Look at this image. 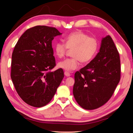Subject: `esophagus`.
Listing matches in <instances>:
<instances>
[{
  "mask_svg": "<svg viewBox=\"0 0 133 133\" xmlns=\"http://www.w3.org/2000/svg\"><path fill=\"white\" fill-rule=\"evenodd\" d=\"M64 75H65L66 76H67V77H69V76H70V74L69 73V72H67V71H65L64 72Z\"/></svg>",
  "mask_w": 133,
  "mask_h": 133,
  "instance_id": "esophagus-1",
  "label": "esophagus"
}]
</instances>
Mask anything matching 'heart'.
Segmentation results:
<instances>
[{
	"instance_id": "heart-1",
	"label": "heart",
	"mask_w": 133,
	"mask_h": 133,
	"mask_svg": "<svg viewBox=\"0 0 133 133\" xmlns=\"http://www.w3.org/2000/svg\"><path fill=\"white\" fill-rule=\"evenodd\" d=\"M65 44L58 42L54 46V51L57 56L61 58L64 56L68 49L72 50L71 58L60 61L58 67L70 71L79 67V62L87 63L91 61L98 51L99 43L96 38L89 37L82 31L70 33L64 38Z\"/></svg>"
}]
</instances>
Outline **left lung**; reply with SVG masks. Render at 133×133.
<instances>
[{"label": "left lung", "instance_id": "8db88e82", "mask_svg": "<svg viewBox=\"0 0 133 133\" xmlns=\"http://www.w3.org/2000/svg\"><path fill=\"white\" fill-rule=\"evenodd\" d=\"M119 55L112 38L101 40L99 52L87 66L75 74L73 95L83 109L93 110L112 97L120 81Z\"/></svg>", "mask_w": 133, "mask_h": 133}]
</instances>
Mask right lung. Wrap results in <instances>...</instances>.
Listing matches in <instances>:
<instances>
[{"mask_svg": "<svg viewBox=\"0 0 133 133\" xmlns=\"http://www.w3.org/2000/svg\"><path fill=\"white\" fill-rule=\"evenodd\" d=\"M62 33L53 27L38 25L27 29L15 46L11 77L18 95L30 106L47 105L64 78L55 66L52 41Z\"/></svg>", "mask_w": 133, "mask_h": 133, "instance_id": "obj_1", "label": "right lung"}]
</instances>
